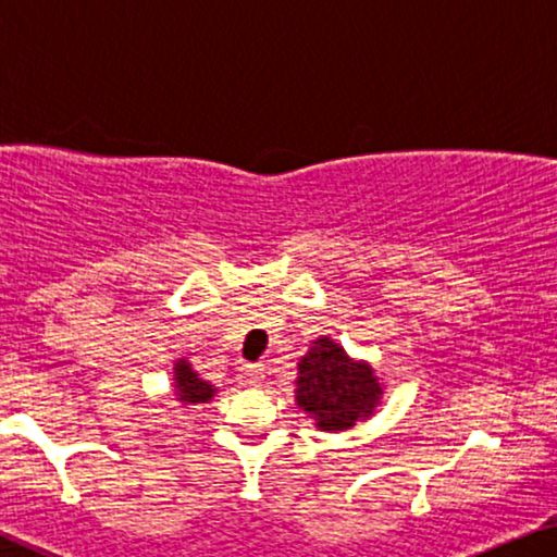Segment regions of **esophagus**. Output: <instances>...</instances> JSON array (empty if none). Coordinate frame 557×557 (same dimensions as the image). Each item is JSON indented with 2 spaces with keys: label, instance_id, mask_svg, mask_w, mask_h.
Returning <instances> with one entry per match:
<instances>
[{
  "label": "esophagus",
  "instance_id": "34e87169",
  "mask_svg": "<svg viewBox=\"0 0 557 557\" xmlns=\"http://www.w3.org/2000/svg\"><path fill=\"white\" fill-rule=\"evenodd\" d=\"M239 377H243L245 385H260L264 380V368L260 362L255 364H245L243 372H239Z\"/></svg>",
  "mask_w": 557,
  "mask_h": 557
}]
</instances>
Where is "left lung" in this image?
<instances>
[{"instance_id": "obj_1", "label": "left lung", "mask_w": 557, "mask_h": 557, "mask_svg": "<svg viewBox=\"0 0 557 557\" xmlns=\"http://www.w3.org/2000/svg\"><path fill=\"white\" fill-rule=\"evenodd\" d=\"M295 400L314 425L327 433L368 420L383 397V385L372 364L352 360L327 335L318 337L297 362Z\"/></svg>"}]
</instances>
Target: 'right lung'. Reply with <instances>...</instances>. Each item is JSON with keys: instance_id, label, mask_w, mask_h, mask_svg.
<instances>
[{"instance_id": "add662e5", "label": "right lung", "mask_w": 557, "mask_h": 557, "mask_svg": "<svg viewBox=\"0 0 557 557\" xmlns=\"http://www.w3.org/2000/svg\"><path fill=\"white\" fill-rule=\"evenodd\" d=\"M172 380H174V395H177V400L185 405L207 403V400H212L214 393H218V387L199 377L193 370V364H189L185 358L174 362Z\"/></svg>"}]
</instances>
